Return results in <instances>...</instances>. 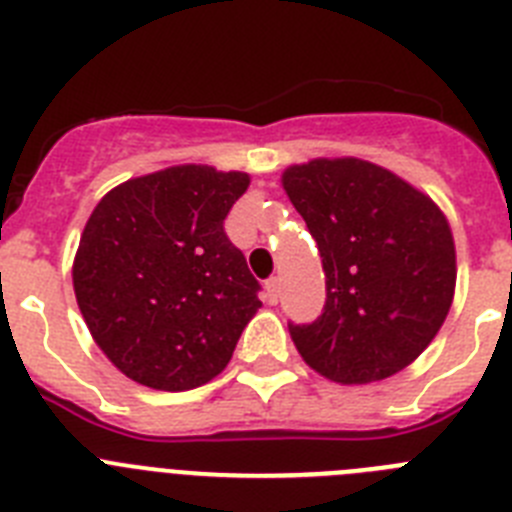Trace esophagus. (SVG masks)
<instances>
[{
    "label": "esophagus",
    "mask_w": 512,
    "mask_h": 512,
    "mask_svg": "<svg viewBox=\"0 0 512 512\" xmlns=\"http://www.w3.org/2000/svg\"><path fill=\"white\" fill-rule=\"evenodd\" d=\"M266 302H269V305H277L279 302V279L277 277H271V279H266Z\"/></svg>",
    "instance_id": "obj_1"
}]
</instances>
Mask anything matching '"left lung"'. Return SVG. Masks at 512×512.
<instances>
[{"label":"left lung","mask_w":512,"mask_h":512,"mask_svg":"<svg viewBox=\"0 0 512 512\" xmlns=\"http://www.w3.org/2000/svg\"><path fill=\"white\" fill-rule=\"evenodd\" d=\"M287 197L318 243L325 305L289 323L302 359L330 382H379L418 359L449 315L456 251L443 212L359 158L289 166Z\"/></svg>","instance_id":"8db88e82"}]
</instances>
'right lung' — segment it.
Listing matches in <instances>:
<instances>
[{"label":"right lung","instance_id":"right-lung-1","mask_svg":"<svg viewBox=\"0 0 512 512\" xmlns=\"http://www.w3.org/2000/svg\"><path fill=\"white\" fill-rule=\"evenodd\" d=\"M248 174L171 166L107 192L81 233L74 292L89 333L133 382L184 392L223 372L261 307L225 235Z\"/></svg>","mask_w":512,"mask_h":512}]
</instances>
